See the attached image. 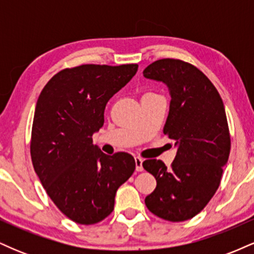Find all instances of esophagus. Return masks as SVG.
Wrapping results in <instances>:
<instances>
[{"instance_id": "esophagus-1", "label": "esophagus", "mask_w": 254, "mask_h": 254, "mask_svg": "<svg viewBox=\"0 0 254 254\" xmlns=\"http://www.w3.org/2000/svg\"><path fill=\"white\" fill-rule=\"evenodd\" d=\"M135 164H136V171L137 172H142L143 171V159H142V157H139V156H137V157H135Z\"/></svg>"}]
</instances>
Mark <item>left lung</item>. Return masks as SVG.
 Instances as JSON below:
<instances>
[{
  "instance_id": "8db88e82",
  "label": "left lung",
  "mask_w": 254,
  "mask_h": 254,
  "mask_svg": "<svg viewBox=\"0 0 254 254\" xmlns=\"http://www.w3.org/2000/svg\"><path fill=\"white\" fill-rule=\"evenodd\" d=\"M143 76L162 81L171 93L164 133L178 147L171 168L161 160L143 162L156 179L145 205L157 217L182 222L199 214L220 186L230 153V133L217 89L193 64L176 58L153 62Z\"/></svg>"
}]
</instances>
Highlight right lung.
<instances>
[{
	"instance_id": "add662e5",
	"label": "right lung",
	"mask_w": 254,
	"mask_h": 254,
	"mask_svg": "<svg viewBox=\"0 0 254 254\" xmlns=\"http://www.w3.org/2000/svg\"><path fill=\"white\" fill-rule=\"evenodd\" d=\"M138 64H82L58 71L34 111L31 159L46 193L74 222L94 224L115 208L118 188L132 176L135 159L106 155L92 135L104 125L107 101L132 78Z\"/></svg>"
}]
</instances>
